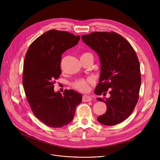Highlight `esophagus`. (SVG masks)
Segmentation results:
<instances>
[{
    "mask_svg": "<svg viewBox=\"0 0 160 160\" xmlns=\"http://www.w3.org/2000/svg\"><path fill=\"white\" fill-rule=\"evenodd\" d=\"M92 100V98L89 95H83V97H82V101L83 102H90Z\"/></svg>",
    "mask_w": 160,
    "mask_h": 160,
    "instance_id": "1",
    "label": "esophagus"
}]
</instances>
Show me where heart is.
<instances>
[{
  "label": "heart",
  "instance_id": "heart-1",
  "mask_svg": "<svg viewBox=\"0 0 160 160\" xmlns=\"http://www.w3.org/2000/svg\"><path fill=\"white\" fill-rule=\"evenodd\" d=\"M88 54H91L89 52H84L82 54L81 56H86ZM94 81L93 78H88L86 79L84 78H80L77 80H76L72 83V87L78 91L82 92H86L89 89V86L92 83H93Z\"/></svg>",
  "mask_w": 160,
  "mask_h": 160
}]
</instances>
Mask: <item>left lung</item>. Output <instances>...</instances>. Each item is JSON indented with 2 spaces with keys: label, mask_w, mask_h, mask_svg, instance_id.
I'll return each instance as SVG.
<instances>
[{
  "label": "left lung",
  "mask_w": 160,
  "mask_h": 160,
  "mask_svg": "<svg viewBox=\"0 0 160 160\" xmlns=\"http://www.w3.org/2000/svg\"><path fill=\"white\" fill-rule=\"evenodd\" d=\"M82 39L100 57L101 71L95 93L100 95L110 90L111 95L108 98H97L107 106L106 113L97 120L107 126L119 124L132 114L139 99L141 78L135 50L114 32H94L82 35Z\"/></svg>",
  "instance_id": "obj_1"
}]
</instances>
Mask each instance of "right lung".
I'll return each mask as SVG.
<instances>
[{"label": "right lung", "instance_id": "obj_1", "mask_svg": "<svg viewBox=\"0 0 160 160\" xmlns=\"http://www.w3.org/2000/svg\"><path fill=\"white\" fill-rule=\"evenodd\" d=\"M80 36L50 30L30 45L24 58L22 84L36 117L48 127L60 128L73 119L82 96L73 90L55 93L54 83L62 73V55L78 43Z\"/></svg>", "mask_w": 160, "mask_h": 160}]
</instances>
